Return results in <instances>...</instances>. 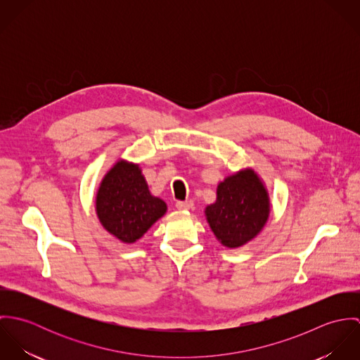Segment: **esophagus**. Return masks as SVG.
Masks as SVG:
<instances>
[{
  "label": "esophagus",
  "instance_id": "esophagus-1",
  "mask_svg": "<svg viewBox=\"0 0 360 360\" xmlns=\"http://www.w3.org/2000/svg\"><path fill=\"white\" fill-rule=\"evenodd\" d=\"M176 207L179 210H188L193 207V202L191 201H177L176 202Z\"/></svg>",
  "mask_w": 360,
  "mask_h": 360
}]
</instances>
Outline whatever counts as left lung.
Returning <instances> with one entry per match:
<instances>
[{
    "mask_svg": "<svg viewBox=\"0 0 360 360\" xmlns=\"http://www.w3.org/2000/svg\"><path fill=\"white\" fill-rule=\"evenodd\" d=\"M206 220L227 248H238L263 229L269 219L267 191L251 169L241 170L217 186L216 202L206 206Z\"/></svg>",
    "mask_w": 360,
    "mask_h": 360,
    "instance_id": "1",
    "label": "left lung"
}]
</instances>
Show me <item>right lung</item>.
Instances as JSON below:
<instances>
[{
	"instance_id": "add662e5",
	"label": "right lung",
	"mask_w": 360,
	"mask_h": 360,
	"mask_svg": "<svg viewBox=\"0 0 360 360\" xmlns=\"http://www.w3.org/2000/svg\"><path fill=\"white\" fill-rule=\"evenodd\" d=\"M96 207L105 230L127 244L141 238L166 212V204L150 193L139 165L126 160L105 174Z\"/></svg>"
}]
</instances>
